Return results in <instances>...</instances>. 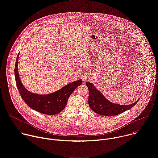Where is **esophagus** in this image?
Segmentation results:
<instances>
[{"label": "esophagus", "instance_id": "1", "mask_svg": "<svg viewBox=\"0 0 158 158\" xmlns=\"http://www.w3.org/2000/svg\"><path fill=\"white\" fill-rule=\"evenodd\" d=\"M88 79V77H85L84 78V81H86V80H87Z\"/></svg>", "mask_w": 158, "mask_h": 158}]
</instances>
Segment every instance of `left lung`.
<instances>
[{
    "label": "left lung",
    "instance_id": "1",
    "mask_svg": "<svg viewBox=\"0 0 158 158\" xmlns=\"http://www.w3.org/2000/svg\"><path fill=\"white\" fill-rule=\"evenodd\" d=\"M85 84L89 89V107L91 110L98 115L114 116L120 114L134 107L138 101V100L133 103L127 106L115 104L106 98L92 83L87 82Z\"/></svg>",
    "mask_w": 158,
    "mask_h": 158
}]
</instances>
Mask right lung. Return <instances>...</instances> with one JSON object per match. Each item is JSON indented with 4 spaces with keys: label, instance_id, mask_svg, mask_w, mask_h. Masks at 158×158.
I'll use <instances>...</instances> for the list:
<instances>
[{
    "label": "right lung",
    "instance_id": "1",
    "mask_svg": "<svg viewBox=\"0 0 158 158\" xmlns=\"http://www.w3.org/2000/svg\"><path fill=\"white\" fill-rule=\"evenodd\" d=\"M17 55L15 66V78L16 84L24 102L27 106L33 110L49 115H54L61 112L66 107L68 98L73 92L82 83V81L78 80L73 82L60 90L47 95H39L30 92L22 85L18 73Z\"/></svg>",
    "mask_w": 158,
    "mask_h": 158
}]
</instances>
